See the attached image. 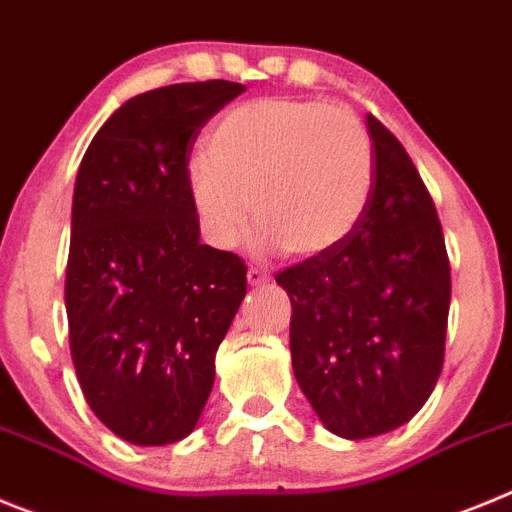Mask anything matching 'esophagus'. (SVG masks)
Wrapping results in <instances>:
<instances>
[{"label":"esophagus","mask_w":512,"mask_h":512,"mask_svg":"<svg viewBox=\"0 0 512 512\" xmlns=\"http://www.w3.org/2000/svg\"><path fill=\"white\" fill-rule=\"evenodd\" d=\"M247 280H250V285H265L270 283V273H267L265 267H250L247 270Z\"/></svg>","instance_id":"1"}]
</instances>
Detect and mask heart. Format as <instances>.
<instances>
[{
  "label": "heart",
  "mask_w": 512,
  "mask_h": 512,
  "mask_svg": "<svg viewBox=\"0 0 512 512\" xmlns=\"http://www.w3.org/2000/svg\"><path fill=\"white\" fill-rule=\"evenodd\" d=\"M372 183L375 153L362 119L319 99L239 104L188 163L193 209L214 245H237L255 209L265 242L296 257L342 245L365 216Z\"/></svg>",
  "instance_id": "obj_1"
}]
</instances>
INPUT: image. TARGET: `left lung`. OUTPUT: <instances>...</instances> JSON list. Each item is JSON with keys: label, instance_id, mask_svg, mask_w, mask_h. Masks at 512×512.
I'll return each mask as SVG.
<instances>
[{"label": "left lung", "instance_id": "1", "mask_svg": "<svg viewBox=\"0 0 512 512\" xmlns=\"http://www.w3.org/2000/svg\"><path fill=\"white\" fill-rule=\"evenodd\" d=\"M375 183L342 245L275 275L290 296V354L331 434L370 439L411 421L444 367L451 267L434 199L372 114Z\"/></svg>", "mask_w": 512, "mask_h": 512}]
</instances>
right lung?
Returning <instances> with one entry per match:
<instances>
[{
    "mask_svg": "<svg viewBox=\"0 0 512 512\" xmlns=\"http://www.w3.org/2000/svg\"><path fill=\"white\" fill-rule=\"evenodd\" d=\"M245 91L199 81L145 91L104 122L73 188L68 339L86 403L137 446L186 439L214 357L247 293V265L199 242L188 158L201 127Z\"/></svg>",
    "mask_w": 512,
    "mask_h": 512,
    "instance_id": "obj_1",
    "label": "right lung"
}]
</instances>
